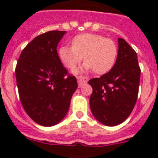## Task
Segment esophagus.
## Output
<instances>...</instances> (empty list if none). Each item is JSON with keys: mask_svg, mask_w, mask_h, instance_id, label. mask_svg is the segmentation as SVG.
<instances>
[{"mask_svg": "<svg viewBox=\"0 0 158 158\" xmlns=\"http://www.w3.org/2000/svg\"><path fill=\"white\" fill-rule=\"evenodd\" d=\"M77 83L79 87H81L87 83V79L84 77H77Z\"/></svg>", "mask_w": 158, "mask_h": 158, "instance_id": "obj_1", "label": "esophagus"}]
</instances>
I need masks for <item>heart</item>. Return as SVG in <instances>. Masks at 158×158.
<instances>
[{
    "label": "heart",
    "instance_id": "1",
    "mask_svg": "<svg viewBox=\"0 0 158 158\" xmlns=\"http://www.w3.org/2000/svg\"><path fill=\"white\" fill-rule=\"evenodd\" d=\"M118 48L111 39L93 33H83L73 37L72 47L62 46L58 51L62 63L69 69H74L84 57L85 70L93 69L96 74H104L114 66Z\"/></svg>",
    "mask_w": 158,
    "mask_h": 158
}]
</instances>
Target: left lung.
Here are the masks:
<instances>
[{
    "label": "left lung",
    "mask_w": 158,
    "mask_h": 158,
    "mask_svg": "<svg viewBox=\"0 0 158 158\" xmlns=\"http://www.w3.org/2000/svg\"><path fill=\"white\" fill-rule=\"evenodd\" d=\"M116 62L100 77L93 78L89 104L93 115L106 126H116L126 120L136 104L141 69L137 53L118 38Z\"/></svg>",
    "instance_id": "8db88e82"
}]
</instances>
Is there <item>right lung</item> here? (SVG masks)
Wrapping results in <instances>:
<instances>
[{"instance_id":"obj_1","label":"right lung","mask_w":158,"mask_h":158,"mask_svg":"<svg viewBox=\"0 0 158 158\" xmlns=\"http://www.w3.org/2000/svg\"><path fill=\"white\" fill-rule=\"evenodd\" d=\"M65 31L40 35L22 51L16 67L19 100L32 120L44 127L58 123L69 108L77 88L57 52Z\"/></svg>"}]
</instances>
